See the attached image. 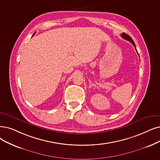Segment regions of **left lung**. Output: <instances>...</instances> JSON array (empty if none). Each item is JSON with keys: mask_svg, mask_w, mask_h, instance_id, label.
I'll list each match as a JSON object with an SVG mask.
<instances>
[{"mask_svg": "<svg viewBox=\"0 0 160 160\" xmlns=\"http://www.w3.org/2000/svg\"><path fill=\"white\" fill-rule=\"evenodd\" d=\"M121 36L122 37V38H123L124 39H126V40H127V41H129V42H131L133 44V46L135 47V49H136V50H137L135 44V42H134V41H132V39H131V37L129 35H128L125 33H123L122 34H121ZM137 53H138V52H137ZM138 55H139V54H138Z\"/></svg>", "mask_w": 160, "mask_h": 160, "instance_id": "8db88e82", "label": "left lung"}]
</instances>
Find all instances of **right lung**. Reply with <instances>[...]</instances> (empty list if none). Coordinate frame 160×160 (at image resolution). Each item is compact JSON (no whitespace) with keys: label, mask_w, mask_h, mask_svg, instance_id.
Masks as SVG:
<instances>
[{"label":"right lung","mask_w":160,"mask_h":160,"mask_svg":"<svg viewBox=\"0 0 160 160\" xmlns=\"http://www.w3.org/2000/svg\"><path fill=\"white\" fill-rule=\"evenodd\" d=\"M35 33H34V34H33V35H35Z\"/></svg>","instance_id":"right-lung-1"}]
</instances>
